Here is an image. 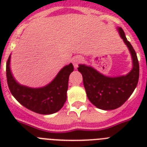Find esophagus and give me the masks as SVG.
Masks as SVG:
<instances>
[{"label": "esophagus", "mask_w": 147, "mask_h": 147, "mask_svg": "<svg viewBox=\"0 0 147 147\" xmlns=\"http://www.w3.org/2000/svg\"><path fill=\"white\" fill-rule=\"evenodd\" d=\"M82 60H83L82 57H80V56H76V57H74L72 62H73V64H74V65L75 68H77L79 63H80V62H81Z\"/></svg>", "instance_id": "1"}]
</instances>
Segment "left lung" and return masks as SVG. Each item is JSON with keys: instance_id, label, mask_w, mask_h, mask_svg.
Instances as JSON below:
<instances>
[{"instance_id": "left-lung-1", "label": "left lung", "mask_w": 147, "mask_h": 147, "mask_svg": "<svg viewBox=\"0 0 147 147\" xmlns=\"http://www.w3.org/2000/svg\"><path fill=\"white\" fill-rule=\"evenodd\" d=\"M117 29L132 57V68L127 74L110 77L91 66L80 65L78 67V71L82 75L88 99L97 108L104 110H115L121 107L133 93L139 78V64L136 51L127 40L123 29L121 27Z\"/></svg>"}]
</instances>
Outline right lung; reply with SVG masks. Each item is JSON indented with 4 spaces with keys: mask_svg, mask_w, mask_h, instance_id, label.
I'll use <instances>...</instances> for the list:
<instances>
[{
    "mask_svg": "<svg viewBox=\"0 0 147 147\" xmlns=\"http://www.w3.org/2000/svg\"><path fill=\"white\" fill-rule=\"evenodd\" d=\"M11 54L6 62V78L11 94L20 104L33 112L49 115L58 112L67 99L68 79L74 71L72 63L59 71L52 81L42 88H33L20 85L10 69Z\"/></svg>",
    "mask_w": 147,
    "mask_h": 147,
    "instance_id": "add662e5",
    "label": "right lung"
}]
</instances>
